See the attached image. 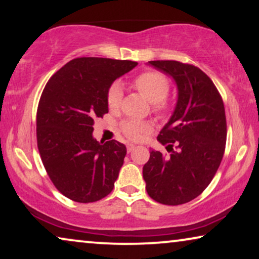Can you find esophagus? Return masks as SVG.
I'll list each match as a JSON object with an SVG mask.
<instances>
[{
    "mask_svg": "<svg viewBox=\"0 0 259 259\" xmlns=\"http://www.w3.org/2000/svg\"><path fill=\"white\" fill-rule=\"evenodd\" d=\"M134 147H136V145L128 144V145H127V152H132L134 150Z\"/></svg>",
    "mask_w": 259,
    "mask_h": 259,
    "instance_id": "obj_1",
    "label": "esophagus"
}]
</instances>
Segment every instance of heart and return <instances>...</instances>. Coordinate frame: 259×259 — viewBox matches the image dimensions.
Wrapping results in <instances>:
<instances>
[{
  "label": "heart",
  "mask_w": 259,
  "mask_h": 259,
  "mask_svg": "<svg viewBox=\"0 0 259 259\" xmlns=\"http://www.w3.org/2000/svg\"><path fill=\"white\" fill-rule=\"evenodd\" d=\"M134 87L152 102V111L159 116H166L172 111V101L167 98L169 81L164 74L147 70L138 75L133 81ZM122 87L120 82H113L107 92V105L111 111H116L122 101ZM121 132L131 140H138L141 134L147 132L150 126L145 122L127 120L120 126Z\"/></svg>",
  "instance_id": "obj_1"
}]
</instances>
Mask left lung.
<instances>
[{
    "instance_id": "left-lung-1",
    "label": "left lung",
    "mask_w": 259,
    "mask_h": 259,
    "mask_svg": "<svg viewBox=\"0 0 259 259\" xmlns=\"http://www.w3.org/2000/svg\"><path fill=\"white\" fill-rule=\"evenodd\" d=\"M148 63L175 79L178 102L158 136L171 154L152 150L144 165L146 191L160 204H185L206 189L221 165L226 144L224 102L198 67L173 60Z\"/></svg>"
}]
</instances>
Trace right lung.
<instances>
[{
  "label": "right lung",
  "instance_id": "obj_1",
  "mask_svg": "<svg viewBox=\"0 0 259 259\" xmlns=\"http://www.w3.org/2000/svg\"><path fill=\"white\" fill-rule=\"evenodd\" d=\"M138 62L77 58L48 80L36 113V139L47 175L63 196L93 203L114 187L126 155L116 140L99 143L92 136L94 120L108 113L107 92L113 81Z\"/></svg>",
  "mask_w": 259,
  "mask_h": 259
}]
</instances>
